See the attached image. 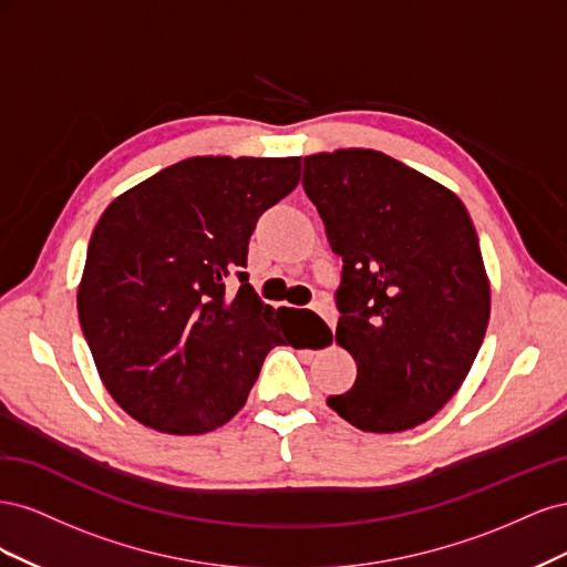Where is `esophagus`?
I'll return each mask as SVG.
<instances>
[{"mask_svg":"<svg viewBox=\"0 0 567 567\" xmlns=\"http://www.w3.org/2000/svg\"><path fill=\"white\" fill-rule=\"evenodd\" d=\"M312 310L326 321V323H329L331 326V329H336V323H338V315H336V310H333V307L329 305V302H323V300H319V302H315L312 305Z\"/></svg>","mask_w":567,"mask_h":567,"instance_id":"esophagus-1","label":"esophagus"}]
</instances>
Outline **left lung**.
Wrapping results in <instances>:
<instances>
[{"mask_svg": "<svg viewBox=\"0 0 567 567\" xmlns=\"http://www.w3.org/2000/svg\"><path fill=\"white\" fill-rule=\"evenodd\" d=\"M302 186L342 257L336 340L357 362L354 385L326 402L364 433L416 427L454 398L487 331L466 205L371 148L307 156Z\"/></svg>", "mask_w": 567, "mask_h": 567, "instance_id": "obj_1", "label": "left lung"}]
</instances>
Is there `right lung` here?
Segmentation results:
<instances>
[{"label": "right lung", "mask_w": 567, "mask_h": 567, "mask_svg": "<svg viewBox=\"0 0 567 567\" xmlns=\"http://www.w3.org/2000/svg\"><path fill=\"white\" fill-rule=\"evenodd\" d=\"M300 182V158L196 156L117 196L90 238L78 315L111 398L169 435L225 425L265 357L293 346L248 284L257 219ZM234 270L243 286L227 295ZM298 348V346H293Z\"/></svg>", "instance_id": "add662e5"}]
</instances>
